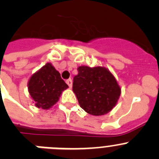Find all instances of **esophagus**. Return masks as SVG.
<instances>
[{"label": "esophagus", "instance_id": "obj_1", "mask_svg": "<svg viewBox=\"0 0 159 159\" xmlns=\"http://www.w3.org/2000/svg\"><path fill=\"white\" fill-rule=\"evenodd\" d=\"M66 84H67L68 85H69L70 88H72V80H71V79H68V80H66Z\"/></svg>", "mask_w": 159, "mask_h": 159}]
</instances>
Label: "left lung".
Listing matches in <instances>:
<instances>
[{"mask_svg":"<svg viewBox=\"0 0 159 159\" xmlns=\"http://www.w3.org/2000/svg\"><path fill=\"white\" fill-rule=\"evenodd\" d=\"M74 78L73 91L80 107L94 116L107 114L116 106L121 87L113 74L104 66H78Z\"/></svg>","mask_w":159,"mask_h":159,"instance_id":"obj_1","label":"left lung"}]
</instances>
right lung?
I'll use <instances>...</instances> for the list:
<instances>
[{"instance_id": "right-lung-1", "label": "right lung", "mask_w": 159, "mask_h": 159, "mask_svg": "<svg viewBox=\"0 0 159 159\" xmlns=\"http://www.w3.org/2000/svg\"><path fill=\"white\" fill-rule=\"evenodd\" d=\"M27 86L33 103L43 110L50 109L56 104L62 93L68 88L59 71L50 63L31 75Z\"/></svg>"}]
</instances>
